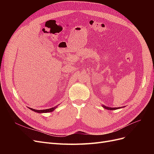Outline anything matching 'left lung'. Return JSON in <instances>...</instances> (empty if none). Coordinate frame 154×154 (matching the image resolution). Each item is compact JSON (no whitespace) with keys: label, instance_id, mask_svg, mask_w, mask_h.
Returning <instances> with one entry per match:
<instances>
[{"label":"left lung","instance_id":"1","mask_svg":"<svg viewBox=\"0 0 154 154\" xmlns=\"http://www.w3.org/2000/svg\"><path fill=\"white\" fill-rule=\"evenodd\" d=\"M102 106H103L104 109H107V110H116V109H120L119 107H114V108H112V107H109V106H105V105H102ZM123 107L122 106V107H121V108H123Z\"/></svg>","mask_w":154,"mask_h":154}]
</instances>
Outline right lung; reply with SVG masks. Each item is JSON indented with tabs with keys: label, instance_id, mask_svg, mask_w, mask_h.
Masks as SVG:
<instances>
[{
	"label": "right lung",
	"instance_id": "1",
	"mask_svg": "<svg viewBox=\"0 0 154 154\" xmlns=\"http://www.w3.org/2000/svg\"><path fill=\"white\" fill-rule=\"evenodd\" d=\"M57 106H54L53 107V108H50V109H45V110H36V109H31L30 108V107H28V108L32 110L35 112H37V113H47V112H53V110H54V109H57Z\"/></svg>",
	"mask_w": 154,
	"mask_h": 154
}]
</instances>
